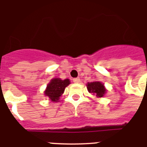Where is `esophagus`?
<instances>
[{
    "label": "esophagus",
    "instance_id": "esophagus-1",
    "mask_svg": "<svg viewBox=\"0 0 147 147\" xmlns=\"http://www.w3.org/2000/svg\"><path fill=\"white\" fill-rule=\"evenodd\" d=\"M80 78H74L73 79V82L74 83H76V84H78V83H80Z\"/></svg>",
    "mask_w": 147,
    "mask_h": 147
}]
</instances>
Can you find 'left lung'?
Wrapping results in <instances>:
<instances>
[{"label":"left lung","instance_id":"left-lung-1","mask_svg":"<svg viewBox=\"0 0 147 147\" xmlns=\"http://www.w3.org/2000/svg\"><path fill=\"white\" fill-rule=\"evenodd\" d=\"M86 86L88 88V92L95 95L97 98L103 97L105 94H107V90L105 88L104 84L100 82L96 81V82H88Z\"/></svg>","mask_w":147,"mask_h":147}]
</instances>
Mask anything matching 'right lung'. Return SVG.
I'll return each mask as SVG.
<instances>
[{
  "instance_id": "1",
  "label": "right lung",
  "mask_w": 147,
  "mask_h": 147,
  "mask_svg": "<svg viewBox=\"0 0 147 147\" xmlns=\"http://www.w3.org/2000/svg\"><path fill=\"white\" fill-rule=\"evenodd\" d=\"M69 78L62 80L59 78H54L51 80L45 90V96H47L52 102H59L60 96L65 91V88L70 84Z\"/></svg>"
}]
</instances>
